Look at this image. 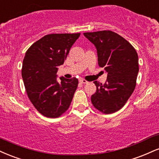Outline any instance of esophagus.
Masks as SVG:
<instances>
[{"label":"esophagus","mask_w":159,"mask_h":159,"mask_svg":"<svg viewBox=\"0 0 159 159\" xmlns=\"http://www.w3.org/2000/svg\"><path fill=\"white\" fill-rule=\"evenodd\" d=\"M80 82L81 83H83V84H87V83H89V82L87 81V80H84V79H80Z\"/></svg>","instance_id":"obj_1"}]
</instances>
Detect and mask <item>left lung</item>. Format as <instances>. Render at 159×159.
Here are the masks:
<instances>
[{
	"label": "left lung",
	"mask_w": 159,
	"mask_h": 159,
	"mask_svg": "<svg viewBox=\"0 0 159 159\" xmlns=\"http://www.w3.org/2000/svg\"><path fill=\"white\" fill-rule=\"evenodd\" d=\"M83 34L96 47L99 66L108 74L104 84L94 82L97 91L91 96V102L102 113H114L125 105L135 90L139 70L138 53L128 41L115 32Z\"/></svg>",
	"instance_id": "1"
}]
</instances>
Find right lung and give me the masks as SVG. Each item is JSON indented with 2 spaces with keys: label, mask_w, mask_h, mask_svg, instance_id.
Here are the masks:
<instances>
[{
  "label": "right lung",
  "mask_w": 159,
  "mask_h": 159,
  "mask_svg": "<svg viewBox=\"0 0 159 159\" xmlns=\"http://www.w3.org/2000/svg\"><path fill=\"white\" fill-rule=\"evenodd\" d=\"M80 33L44 35L27 50L21 75L28 98L39 113L51 118L68 109L78 86L76 77L57 80L58 66L63 65Z\"/></svg>",
  "instance_id": "1"
}]
</instances>
